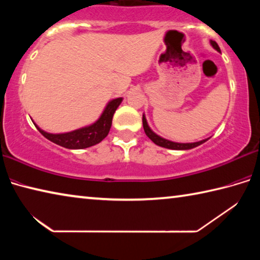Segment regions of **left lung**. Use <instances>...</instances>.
Masks as SVG:
<instances>
[{
  "label": "left lung",
  "instance_id": "obj_1",
  "mask_svg": "<svg viewBox=\"0 0 260 260\" xmlns=\"http://www.w3.org/2000/svg\"><path fill=\"white\" fill-rule=\"evenodd\" d=\"M211 46H212L215 50L220 52V48L218 46V43L215 41H210ZM142 122H143V129L146 132V134L149 139H150L153 143L157 144V146L162 147V148H166V149H173V150H189V149H192V148H196L201 146L202 143H204L208 141L209 139H205V140H202L199 141V142H192V143H179V142H173V141H170V140H166L164 138H161L158 134H156L155 132H153L150 127L148 125V121H147V118L146 116H142Z\"/></svg>",
  "mask_w": 260,
  "mask_h": 260
}]
</instances>
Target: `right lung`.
Listing matches in <instances>:
<instances>
[{"label":"right lung","mask_w":260,"mask_h":260,"mask_svg":"<svg viewBox=\"0 0 260 260\" xmlns=\"http://www.w3.org/2000/svg\"><path fill=\"white\" fill-rule=\"evenodd\" d=\"M121 102L122 98L111 100L107 104V107L104 108L103 112L100 116L99 119L95 122H93L91 125L81 127V128L68 132V133H48V132L41 129L33 120L32 121L34 122V125L38 128V131L40 132L46 139L51 141V142L68 149H85L95 146V144L100 143L103 139L107 138V135L109 134L110 128H111L112 125L113 114Z\"/></svg>","instance_id":"right-lung-1"}]
</instances>
